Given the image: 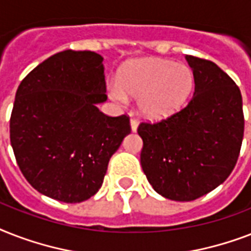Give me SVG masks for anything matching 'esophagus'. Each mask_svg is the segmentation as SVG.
Instances as JSON below:
<instances>
[{
	"instance_id": "esophagus-1",
	"label": "esophagus",
	"mask_w": 251,
	"mask_h": 251,
	"mask_svg": "<svg viewBox=\"0 0 251 251\" xmlns=\"http://www.w3.org/2000/svg\"><path fill=\"white\" fill-rule=\"evenodd\" d=\"M130 127H131V131H133V133H135V131H137V129H138L137 120H134V118H131V120H130Z\"/></svg>"
}]
</instances>
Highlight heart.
<instances>
[{
  "mask_svg": "<svg viewBox=\"0 0 251 251\" xmlns=\"http://www.w3.org/2000/svg\"><path fill=\"white\" fill-rule=\"evenodd\" d=\"M194 87V73L187 65L163 58H142L122 68L117 82L108 86V95L121 105L135 99L141 116L160 121L186 104Z\"/></svg>",
  "mask_w": 251,
  "mask_h": 251,
  "instance_id": "heart-1",
  "label": "heart"
}]
</instances>
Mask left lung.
<instances>
[{
    "instance_id": "obj_1",
    "label": "left lung",
    "mask_w": 251,
    "mask_h": 251,
    "mask_svg": "<svg viewBox=\"0 0 251 251\" xmlns=\"http://www.w3.org/2000/svg\"><path fill=\"white\" fill-rule=\"evenodd\" d=\"M195 76L183 109L157 124H141L142 169L164 198L189 202L222 185L237 163L244 138L240 88L211 61L185 56Z\"/></svg>"
}]
</instances>
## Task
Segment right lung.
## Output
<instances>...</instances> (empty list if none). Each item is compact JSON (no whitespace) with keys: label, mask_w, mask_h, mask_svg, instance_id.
Wrapping results in <instances>:
<instances>
[{"label":"right lung","mask_w":251,"mask_h":251,"mask_svg":"<svg viewBox=\"0 0 251 251\" xmlns=\"http://www.w3.org/2000/svg\"><path fill=\"white\" fill-rule=\"evenodd\" d=\"M100 54L64 50L33 69L17 90L10 141L29 185L49 198L79 203L101 187L108 163L130 134L129 117H109Z\"/></svg>","instance_id":"right-lung-1"}]
</instances>
